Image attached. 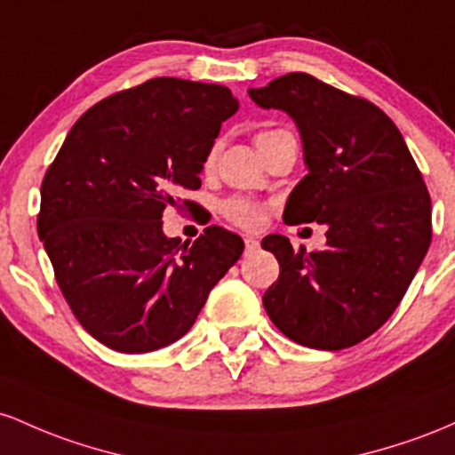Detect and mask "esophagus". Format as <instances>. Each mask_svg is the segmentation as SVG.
<instances>
[{"instance_id": "34e87169", "label": "esophagus", "mask_w": 455, "mask_h": 455, "mask_svg": "<svg viewBox=\"0 0 455 455\" xmlns=\"http://www.w3.org/2000/svg\"><path fill=\"white\" fill-rule=\"evenodd\" d=\"M259 249V243L255 238H244V251L247 253H255Z\"/></svg>"}]
</instances>
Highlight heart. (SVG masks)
<instances>
[{"label": "heart", "instance_id": "obj_1", "mask_svg": "<svg viewBox=\"0 0 455 455\" xmlns=\"http://www.w3.org/2000/svg\"><path fill=\"white\" fill-rule=\"evenodd\" d=\"M279 132H285V131H259L258 135H255V146H262L264 141H268L270 137L279 135ZM221 211L229 221L238 223V226L243 228H255L259 223V208L255 206L253 202L243 200V197H229L228 202H223Z\"/></svg>", "mask_w": 455, "mask_h": 455}]
</instances>
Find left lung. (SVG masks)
<instances>
[{
	"instance_id": "left-lung-1",
	"label": "left lung",
	"mask_w": 455,
	"mask_h": 455,
	"mask_svg": "<svg viewBox=\"0 0 455 455\" xmlns=\"http://www.w3.org/2000/svg\"><path fill=\"white\" fill-rule=\"evenodd\" d=\"M249 96L285 111L303 141L307 176L290 193L283 221L326 226L323 251H294L282 234L264 238L279 262L264 309L296 344L350 348L389 320L426 258L430 193L402 132L370 100L305 73Z\"/></svg>"
}]
</instances>
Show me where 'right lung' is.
<instances>
[{
    "instance_id": "right-lung-1",
    "label": "right lung",
    "mask_w": 455,
    "mask_h": 455,
    "mask_svg": "<svg viewBox=\"0 0 455 455\" xmlns=\"http://www.w3.org/2000/svg\"><path fill=\"white\" fill-rule=\"evenodd\" d=\"M236 111L226 85L156 76L90 107L44 173L38 236L75 318L107 348L152 352L180 339L243 255L228 229L180 244L161 221L202 187Z\"/></svg>"
}]
</instances>
